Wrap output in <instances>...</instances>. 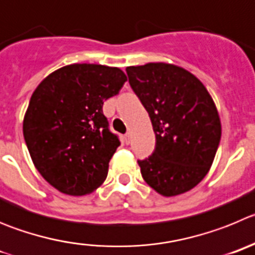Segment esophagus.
I'll list each match as a JSON object with an SVG mask.
<instances>
[{
  "instance_id": "1",
  "label": "esophagus",
  "mask_w": 255,
  "mask_h": 255,
  "mask_svg": "<svg viewBox=\"0 0 255 255\" xmlns=\"http://www.w3.org/2000/svg\"><path fill=\"white\" fill-rule=\"evenodd\" d=\"M129 141H130V134L129 133H126L125 136H123V142H125L126 144H129Z\"/></svg>"
}]
</instances>
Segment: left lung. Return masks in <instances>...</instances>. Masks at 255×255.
<instances>
[{"instance_id":"left-lung-1","label":"left lung","mask_w":255,"mask_h":255,"mask_svg":"<svg viewBox=\"0 0 255 255\" xmlns=\"http://www.w3.org/2000/svg\"><path fill=\"white\" fill-rule=\"evenodd\" d=\"M126 71L156 136L152 155L138 160L142 178L164 197L185 193L207 175L216 155V105L205 85L179 66L156 62Z\"/></svg>"}]
</instances>
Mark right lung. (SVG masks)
Segmentation results:
<instances>
[{
  "mask_svg": "<svg viewBox=\"0 0 255 255\" xmlns=\"http://www.w3.org/2000/svg\"><path fill=\"white\" fill-rule=\"evenodd\" d=\"M126 81L118 67L75 63L48 75L31 95L25 142L36 170L62 193H91L107 178L121 142L109 130L103 104Z\"/></svg>",
  "mask_w": 255,
  "mask_h": 255,
  "instance_id": "right-lung-1",
  "label": "right lung"
}]
</instances>
